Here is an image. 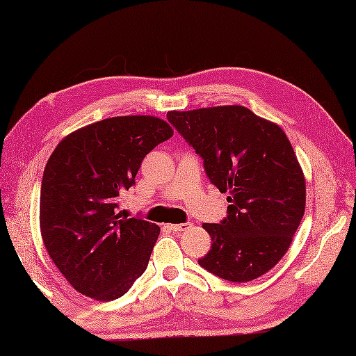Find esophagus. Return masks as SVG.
I'll return each instance as SVG.
<instances>
[{"instance_id":"esophagus-1","label":"esophagus","mask_w":356,"mask_h":356,"mask_svg":"<svg viewBox=\"0 0 356 356\" xmlns=\"http://www.w3.org/2000/svg\"><path fill=\"white\" fill-rule=\"evenodd\" d=\"M191 228V223H176V225H170V229L172 231H177V232H182Z\"/></svg>"}]
</instances>
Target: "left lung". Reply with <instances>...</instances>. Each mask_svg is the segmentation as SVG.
I'll use <instances>...</instances> for the list:
<instances>
[{
  "label": "left lung",
  "instance_id": "1",
  "mask_svg": "<svg viewBox=\"0 0 356 356\" xmlns=\"http://www.w3.org/2000/svg\"><path fill=\"white\" fill-rule=\"evenodd\" d=\"M166 118L231 203L222 223H203L213 245L199 264L234 283L266 274L289 249L306 207L305 174L286 133L243 105Z\"/></svg>",
  "mask_w": 356,
  "mask_h": 356
}]
</instances>
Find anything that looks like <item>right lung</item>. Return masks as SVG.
<instances>
[{
	"instance_id": "add662e5",
	"label": "right lung",
	"mask_w": 356,
	"mask_h": 356,
	"mask_svg": "<svg viewBox=\"0 0 356 356\" xmlns=\"http://www.w3.org/2000/svg\"><path fill=\"white\" fill-rule=\"evenodd\" d=\"M154 116H118L70 133L45 165L40 226L45 249L79 293L122 297L143 270L161 228L118 211L151 149L172 136Z\"/></svg>"
}]
</instances>
